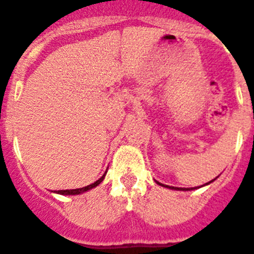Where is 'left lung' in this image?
Masks as SVG:
<instances>
[{
	"label": "left lung",
	"instance_id": "8db88e82",
	"mask_svg": "<svg viewBox=\"0 0 254 254\" xmlns=\"http://www.w3.org/2000/svg\"><path fill=\"white\" fill-rule=\"evenodd\" d=\"M162 185V184H161ZM165 188H169V189H176L173 188V186H165ZM181 190H190V189H181Z\"/></svg>",
	"mask_w": 254,
	"mask_h": 254
}]
</instances>
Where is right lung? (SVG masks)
Returning <instances> with one entry per match:
<instances>
[{"label":"right lung","mask_w":254,"mask_h":254,"mask_svg":"<svg viewBox=\"0 0 254 254\" xmlns=\"http://www.w3.org/2000/svg\"><path fill=\"white\" fill-rule=\"evenodd\" d=\"M103 178H105V174H103L102 177L99 178L98 181H95L94 184H92V185H88V186H85V188L73 189V190H58L56 192H59V194H64V195H76V194H81V192L88 191V190H90V189L95 188V186H98V185L103 181Z\"/></svg>","instance_id":"obj_1"}]
</instances>
